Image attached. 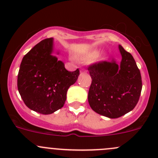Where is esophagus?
I'll list each match as a JSON object with an SVG mask.
<instances>
[{
    "label": "esophagus",
    "instance_id": "obj_1",
    "mask_svg": "<svg viewBox=\"0 0 158 158\" xmlns=\"http://www.w3.org/2000/svg\"><path fill=\"white\" fill-rule=\"evenodd\" d=\"M82 73H87V70H85V69H82Z\"/></svg>",
    "mask_w": 158,
    "mask_h": 158
}]
</instances>
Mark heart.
<instances>
[{"instance_id":"b5f03b06","label":"heart","mask_w":158,"mask_h":158,"mask_svg":"<svg viewBox=\"0 0 158 158\" xmlns=\"http://www.w3.org/2000/svg\"><path fill=\"white\" fill-rule=\"evenodd\" d=\"M99 53H100V51H99L98 49L91 50V51L86 52L85 54L82 56V59L85 61H92L98 57ZM105 58V57H102L101 58V60H104Z\"/></svg>"}]
</instances>
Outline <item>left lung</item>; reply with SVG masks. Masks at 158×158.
I'll list each match as a JSON object with an SVG mask.
<instances>
[{
  "instance_id": "8db88e82",
  "label": "left lung",
  "mask_w": 158,
  "mask_h": 158,
  "mask_svg": "<svg viewBox=\"0 0 158 158\" xmlns=\"http://www.w3.org/2000/svg\"><path fill=\"white\" fill-rule=\"evenodd\" d=\"M122 60L103 61L88 67L92 84L88 101L94 112L108 118H118L132 110L139 101L142 83L133 57L119 44Z\"/></svg>"
}]
</instances>
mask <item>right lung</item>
<instances>
[{
    "instance_id": "add662e5",
    "label": "right lung",
    "mask_w": 158,
    "mask_h": 158,
    "mask_svg": "<svg viewBox=\"0 0 158 158\" xmlns=\"http://www.w3.org/2000/svg\"><path fill=\"white\" fill-rule=\"evenodd\" d=\"M53 52V38L42 40L23 57L18 73V91L25 104L41 114L63 107L68 89L79 76V69L66 70Z\"/></svg>"
}]
</instances>
